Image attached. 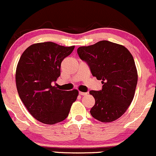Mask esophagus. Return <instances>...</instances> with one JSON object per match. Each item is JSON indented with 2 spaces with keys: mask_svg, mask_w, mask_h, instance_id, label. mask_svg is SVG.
Masks as SVG:
<instances>
[{
  "mask_svg": "<svg viewBox=\"0 0 156 156\" xmlns=\"http://www.w3.org/2000/svg\"><path fill=\"white\" fill-rule=\"evenodd\" d=\"M79 95H82V96H83V95H87V92H79Z\"/></svg>",
  "mask_w": 156,
  "mask_h": 156,
  "instance_id": "1",
  "label": "esophagus"
}]
</instances>
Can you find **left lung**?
Returning <instances> with one entry per match:
<instances>
[{
	"label": "left lung",
	"instance_id": "8db88e82",
	"mask_svg": "<svg viewBox=\"0 0 156 156\" xmlns=\"http://www.w3.org/2000/svg\"><path fill=\"white\" fill-rule=\"evenodd\" d=\"M77 52L92 75L103 83L100 91H90L95 100L90 114L104 123L119 119L133 101L138 82L132 54L124 46L108 41L81 47Z\"/></svg>",
	"mask_w": 156,
	"mask_h": 156
}]
</instances>
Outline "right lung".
<instances>
[{"instance_id": "add662e5", "label": "right lung", "mask_w": 156, "mask_h": 156, "mask_svg": "<svg viewBox=\"0 0 156 156\" xmlns=\"http://www.w3.org/2000/svg\"><path fill=\"white\" fill-rule=\"evenodd\" d=\"M75 46L53 42L34 44L20 56L16 73L17 90L29 112L37 121L55 124L66 119L78 91L58 90L52 86L61 75V64Z\"/></svg>"}]
</instances>
